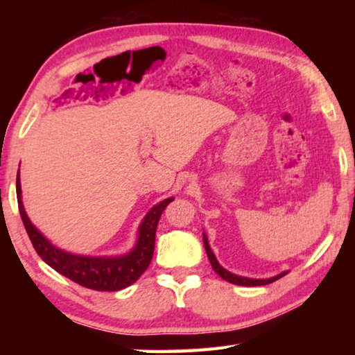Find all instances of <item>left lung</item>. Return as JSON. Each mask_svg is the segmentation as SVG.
Returning <instances> with one entry per match:
<instances>
[{"mask_svg":"<svg viewBox=\"0 0 355 355\" xmlns=\"http://www.w3.org/2000/svg\"><path fill=\"white\" fill-rule=\"evenodd\" d=\"M203 244H205V250H207V255L209 258V263H211V266L214 269V272H218L222 279L230 282V284H235V285H241V286H260V285H268V284H272L280 277H284L288 272H282L279 275H274L271 279H249V277H241V275H236V274H232L230 271H227L219 264V261L216 260V257L213 254L211 248H209L208 244V238L207 235H203Z\"/></svg>","mask_w":355,"mask_h":355,"instance_id":"8db88e82","label":"left lung"}]
</instances>
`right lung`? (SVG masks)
<instances>
[{"mask_svg": "<svg viewBox=\"0 0 355 355\" xmlns=\"http://www.w3.org/2000/svg\"><path fill=\"white\" fill-rule=\"evenodd\" d=\"M17 200H19L20 216L28 236L31 239L35 252L48 266L73 280L75 284L91 288L95 291H119L130 286L141 277L152 261L155 250L156 227L166 207L173 200L169 197L155 205L142 219L137 230V241L133 249L125 255L117 257H86L75 255L53 245L29 220L21 202L20 171L17 173Z\"/></svg>", "mask_w": 355, "mask_h": 355, "instance_id": "add662e5", "label": "right lung"}]
</instances>
